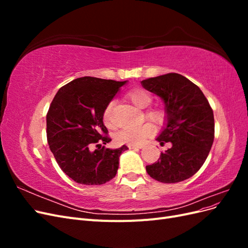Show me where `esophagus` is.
Listing matches in <instances>:
<instances>
[{
	"instance_id": "obj_1",
	"label": "esophagus",
	"mask_w": 248,
	"mask_h": 248,
	"mask_svg": "<svg viewBox=\"0 0 248 248\" xmlns=\"http://www.w3.org/2000/svg\"><path fill=\"white\" fill-rule=\"evenodd\" d=\"M129 149H133V150H137V149H141V146H137V145H128Z\"/></svg>"
}]
</instances>
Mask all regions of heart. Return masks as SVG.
<instances>
[{"label": "heart", "instance_id": "obj_1", "mask_svg": "<svg viewBox=\"0 0 248 248\" xmlns=\"http://www.w3.org/2000/svg\"><path fill=\"white\" fill-rule=\"evenodd\" d=\"M128 99L140 108H146L152 103V96L148 91L144 89H134L127 93ZM115 101H109L107 107L104 108L102 112V119L107 125H111V109L114 107ZM146 117L156 123L163 122L166 118V112L160 108H151L146 111ZM154 126L150 123L141 124L140 126L127 127L122 130H120L116 134V140L118 142L127 145H140L144 142L149 137H151L154 133Z\"/></svg>", "mask_w": 248, "mask_h": 248}]
</instances>
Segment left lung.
<instances>
[{"label": "left lung", "instance_id": "left-lung-1", "mask_svg": "<svg viewBox=\"0 0 248 248\" xmlns=\"http://www.w3.org/2000/svg\"><path fill=\"white\" fill-rule=\"evenodd\" d=\"M163 100L167 125L156 140L171 147L158 161L146 167L150 177L162 183H177L192 177L206 161L214 140V116L210 104L188 78L168 73L140 81Z\"/></svg>", "mask_w": 248, "mask_h": 248}]
</instances>
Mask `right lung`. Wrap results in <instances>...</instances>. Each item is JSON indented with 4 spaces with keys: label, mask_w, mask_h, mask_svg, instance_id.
<instances>
[{
    "label": "right lung",
    "mask_w": 248,
    "mask_h": 248,
    "mask_svg": "<svg viewBox=\"0 0 248 248\" xmlns=\"http://www.w3.org/2000/svg\"><path fill=\"white\" fill-rule=\"evenodd\" d=\"M126 81L84 77L63 86L46 115V136L59 167L73 181L101 185L115 178L119 157L127 148L101 147L111 139L102 112ZM95 144L98 149L92 150Z\"/></svg>",
    "instance_id": "1"
}]
</instances>
